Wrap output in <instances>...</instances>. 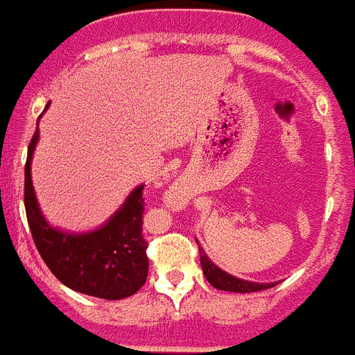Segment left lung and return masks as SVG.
<instances>
[{"label":"left lung","mask_w":355,"mask_h":355,"mask_svg":"<svg viewBox=\"0 0 355 355\" xmlns=\"http://www.w3.org/2000/svg\"><path fill=\"white\" fill-rule=\"evenodd\" d=\"M198 244V241H197ZM198 253H200V264H202V272L206 275L207 282L217 290H224V292H237V293H250V292H261V290H268V288L275 286V282H252L244 281V279H237L230 275V273L223 272L220 268L215 266L211 259L207 257L204 248L198 244Z\"/></svg>","instance_id":"1"}]
</instances>
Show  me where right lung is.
I'll return each mask as SVG.
<instances>
[{
    "label": "right lung",
    "mask_w": 355,
    "mask_h": 355,
    "mask_svg": "<svg viewBox=\"0 0 355 355\" xmlns=\"http://www.w3.org/2000/svg\"><path fill=\"white\" fill-rule=\"evenodd\" d=\"M40 131L28 144L25 164V211L37 252L60 282L74 292L118 301L137 293L148 279V241L142 233L144 184L102 227L69 233L53 227L37 206L31 177L33 153Z\"/></svg>",
    "instance_id": "obj_1"
}]
</instances>
